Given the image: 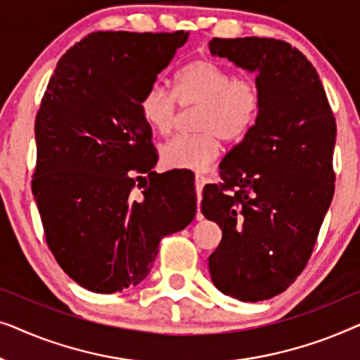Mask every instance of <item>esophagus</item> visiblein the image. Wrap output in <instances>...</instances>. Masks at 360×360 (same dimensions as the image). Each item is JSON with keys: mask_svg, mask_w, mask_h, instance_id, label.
Here are the masks:
<instances>
[{"mask_svg": "<svg viewBox=\"0 0 360 360\" xmlns=\"http://www.w3.org/2000/svg\"><path fill=\"white\" fill-rule=\"evenodd\" d=\"M205 184H206V176L201 175V174H196L195 175V186H196V195H198V203L201 200V190H203ZM198 218H201L200 213H198Z\"/></svg>", "mask_w": 360, "mask_h": 360, "instance_id": "1", "label": "esophagus"}]
</instances>
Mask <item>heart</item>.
Segmentation results:
<instances>
[{"label":"heart","instance_id":"obj_1","mask_svg":"<svg viewBox=\"0 0 360 360\" xmlns=\"http://www.w3.org/2000/svg\"><path fill=\"white\" fill-rule=\"evenodd\" d=\"M180 106H198L196 134L176 136L162 147V162L170 169L203 170L221 152V139L243 141L262 110V90L250 77H236L218 63L198 58L180 68L174 93L154 83L139 98L144 121L159 134L176 124Z\"/></svg>","mask_w":360,"mask_h":360}]
</instances>
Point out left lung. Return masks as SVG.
I'll return each instance as SVG.
<instances>
[{
	"mask_svg": "<svg viewBox=\"0 0 360 360\" xmlns=\"http://www.w3.org/2000/svg\"><path fill=\"white\" fill-rule=\"evenodd\" d=\"M213 56L257 72L262 110L254 129L203 188L201 213L223 238L208 259L214 287L262 302L292 285L311 257L336 174V121L316 68L298 49L267 37L219 39Z\"/></svg>",
	"mask_w": 360,
	"mask_h": 360,
	"instance_id": "obj_1",
	"label": "left lung"
}]
</instances>
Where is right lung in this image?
<instances>
[{
	"label": "right lung",
	"mask_w": 360,
	"mask_h": 360,
	"mask_svg": "<svg viewBox=\"0 0 360 360\" xmlns=\"http://www.w3.org/2000/svg\"><path fill=\"white\" fill-rule=\"evenodd\" d=\"M188 32L98 31L68 49L36 116L32 193L49 249L95 293L141 283L159 243L196 214L190 175L157 174L139 98Z\"/></svg>",
	"instance_id": "1"
}]
</instances>
